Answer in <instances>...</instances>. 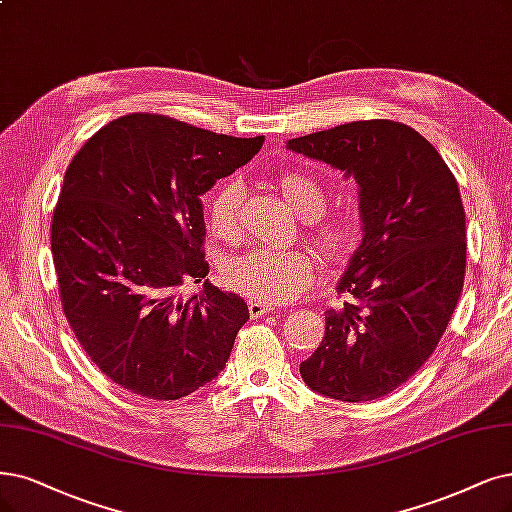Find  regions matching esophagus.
Returning <instances> with one entry per match:
<instances>
[{"mask_svg":"<svg viewBox=\"0 0 512 512\" xmlns=\"http://www.w3.org/2000/svg\"><path fill=\"white\" fill-rule=\"evenodd\" d=\"M270 312H272V308L263 306L261 301H249V316L251 318H261V316H266Z\"/></svg>","mask_w":512,"mask_h":512,"instance_id":"1","label":"esophagus"}]
</instances>
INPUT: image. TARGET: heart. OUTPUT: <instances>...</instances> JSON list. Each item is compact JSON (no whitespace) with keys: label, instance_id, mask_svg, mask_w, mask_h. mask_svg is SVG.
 <instances>
[{"label":"heart","instance_id":"b5f03b06","mask_svg":"<svg viewBox=\"0 0 512 512\" xmlns=\"http://www.w3.org/2000/svg\"><path fill=\"white\" fill-rule=\"evenodd\" d=\"M282 196L308 223V236L329 261L348 259L361 238V221L352 211L320 213L327 189L304 173H285L278 181ZM242 196L238 179H225L208 204L211 232L225 242H236L242 232ZM314 257L304 249H253L223 263L221 278L227 289L261 304H285L312 285Z\"/></svg>","mask_w":512,"mask_h":512}]
</instances>
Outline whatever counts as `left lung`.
<instances>
[{
  "label": "left lung",
  "mask_w": 512,
  "mask_h": 512,
  "mask_svg": "<svg viewBox=\"0 0 512 512\" xmlns=\"http://www.w3.org/2000/svg\"><path fill=\"white\" fill-rule=\"evenodd\" d=\"M289 149L346 170L361 187L363 242L325 312V337L299 367L327 399L361 403L420 371L458 306L466 215L458 181L418 130L358 120L291 139Z\"/></svg>",
  "instance_id": "left-lung-1"
}]
</instances>
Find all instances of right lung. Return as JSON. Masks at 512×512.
Here are the masks:
<instances>
[{"mask_svg":"<svg viewBox=\"0 0 512 512\" xmlns=\"http://www.w3.org/2000/svg\"><path fill=\"white\" fill-rule=\"evenodd\" d=\"M261 143L128 113L73 156L50 230L61 306L92 363L132 394L177 401L230 358L249 308L206 280L200 196ZM192 281L203 293L183 298Z\"/></svg>","mask_w":512,"mask_h":512,"instance_id":"1","label":"right lung"}]
</instances>
